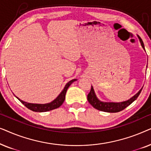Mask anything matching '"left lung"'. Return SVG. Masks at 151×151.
Returning <instances> with one entry per match:
<instances>
[{
  "mask_svg": "<svg viewBox=\"0 0 151 151\" xmlns=\"http://www.w3.org/2000/svg\"><path fill=\"white\" fill-rule=\"evenodd\" d=\"M137 36L139 39L142 47L145 49V48H144V42L143 41H142V38H140L139 36ZM142 88L139 90V91L138 92L137 94H135V96L132 97V98L131 99H129V100L125 101V102H122L115 103V102H103L99 100L97 98L96 94H95L93 88V86H91V88L89 93L87 95V100L88 101V102H89L95 109H98L99 111H104V112H108V113H117L124 110V109L127 108L128 106H129L131 103H133L134 101L137 98V97L139 96L140 93H141L142 90Z\"/></svg>",
  "mask_w": 151,
  "mask_h": 151,
  "instance_id": "left-lung-1",
  "label": "left lung"
}]
</instances>
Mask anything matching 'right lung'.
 <instances>
[{
    "label": "right lung",
    "instance_id": "right-lung-1",
    "mask_svg": "<svg viewBox=\"0 0 151 151\" xmlns=\"http://www.w3.org/2000/svg\"><path fill=\"white\" fill-rule=\"evenodd\" d=\"M77 80L76 79H73L69 81L68 83L66 84L65 88L63 90V91L60 93V94L57 97L56 99H55L53 102L51 103H48V104H31V103H27L25 102H23V101L20 100L19 98H18V100L20 101V102L22 103V104H24L27 108L30 109L33 111H35V112H45V111H49L53 110V109H55L58 108L61 106L62 104H63L64 101H65V94L66 92H67V88H69V86L71 85L72 82Z\"/></svg>",
    "mask_w": 151,
    "mask_h": 151
}]
</instances>
